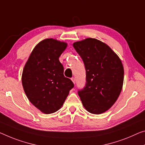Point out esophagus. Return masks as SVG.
Listing matches in <instances>:
<instances>
[{
    "label": "esophagus",
    "mask_w": 145,
    "mask_h": 145,
    "mask_svg": "<svg viewBox=\"0 0 145 145\" xmlns=\"http://www.w3.org/2000/svg\"><path fill=\"white\" fill-rule=\"evenodd\" d=\"M71 80H72V82H73V83H74V84L76 83V79H75V78H71Z\"/></svg>",
    "instance_id": "obj_1"
}]
</instances>
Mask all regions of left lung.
I'll return each instance as SVG.
<instances>
[{
	"label": "left lung",
	"mask_w": 145,
	"mask_h": 145,
	"mask_svg": "<svg viewBox=\"0 0 145 145\" xmlns=\"http://www.w3.org/2000/svg\"><path fill=\"white\" fill-rule=\"evenodd\" d=\"M73 46L86 71V86L78 91L83 106L93 114L105 112L121 92L124 68L121 59L110 46L96 39L75 42Z\"/></svg>",
	"instance_id": "left-lung-1"
}]
</instances>
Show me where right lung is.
Segmentation results:
<instances>
[{
  "label": "right lung",
  "mask_w": 145,
  "mask_h": 145,
  "mask_svg": "<svg viewBox=\"0 0 145 145\" xmlns=\"http://www.w3.org/2000/svg\"><path fill=\"white\" fill-rule=\"evenodd\" d=\"M67 44L53 39L35 46L25 64L22 84L30 102L45 113H54L63 105L74 84L65 77L59 57Z\"/></svg>",
  "instance_id": "1"
}]
</instances>
